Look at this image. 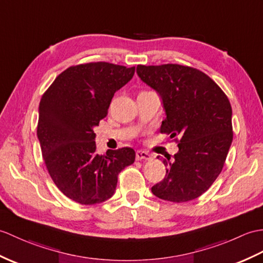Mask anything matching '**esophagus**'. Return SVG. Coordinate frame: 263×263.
I'll use <instances>...</instances> for the list:
<instances>
[{
    "label": "esophagus",
    "instance_id": "1",
    "mask_svg": "<svg viewBox=\"0 0 263 263\" xmlns=\"http://www.w3.org/2000/svg\"><path fill=\"white\" fill-rule=\"evenodd\" d=\"M136 159L137 160H151L152 156L149 154V152L139 150V151H137V154H136Z\"/></svg>",
    "mask_w": 263,
    "mask_h": 263
}]
</instances>
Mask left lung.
Masks as SVG:
<instances>
[{"label":"left lung","mask_w":263,"mask_h":263,"mask_svg":"<svg viewBox=\"0 0 263 263\" xmlns=\"http://www.w3.org/2000/svg\"><path fill=\"white\" fill-rule=\"evenodd\" d=\"M137 74L161 97L167 118L160 132L180 138L174 160L162 159L166 177L151 192L174 203L197 198L221 174L233 140L228 96L213 79L192 67L139 65Z\"/></svg>","instance_id":"obj_1"}]
</instances>
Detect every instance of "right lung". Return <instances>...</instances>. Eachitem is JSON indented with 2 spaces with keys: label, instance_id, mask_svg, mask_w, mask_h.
<instances>
[{
  "label": "right lung",
  "instance_id": "right-lung-1",
  "mask_svg": "<svg viewBox=\"0 0 263 263\" xmlns=\"http://www.w3.org/2000/svg\"><path fill=\"white\" fill-rule=\"evenodd\" d=\"M134 71L136 67L103 62L72 66L41 97L36 136L46 167L59 191L79 204L111 198L119 173L136 159L131 148L99 155L94 133L114 93L131 81Z\"/></svg>",
  "mask_w": 263,
  "mask_h": 263
}]
</instances>
